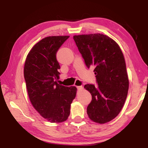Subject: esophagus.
I'll use <instances>...</instances> for the list:
<instances>
[{"label": "esophagus", "mask_w": 148, "mask_h": 148, "mask_svg": "<svg viewBox=\"0 0 148 148\" xmlns=\"http://www.w3.org/2000/svg\"><path fill=\"white\" fill-rule=\"evenodd\" d=\"M77 91H80V90H82V89H83V87H82V86H77Z\"/></svg>", "instance_id": "34e87169"}]
</instances>
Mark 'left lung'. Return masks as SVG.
<instances>
[{
	"instance_id": "1",
	"label": "left lung",
	"mask_w": 148,
	"mask_h": 148,
	"mask_svg": "<svg viewBox=\"0 0 148 148\" xmlns=\"http://www.w3.org/2000/svg\"><path fill=\"white\" fill-rule=\"evenodd\" d=\"M87 67H95L96 82L85 85L92 101L87 108L90 119L100 124L114 119L127 99L129 79L121 49L114 40L102 34L73 36Z\"/></svg>"
}]
</instances>
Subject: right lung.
<instances>
[{
	"mask_svg": "<svg viewBox=\"0 0 148 148\" xmlns=\"http://www.w3.org/2000/svg\"><path fill=\"white\" fill-rule=\"evenodd\" d=\"M69 36L44 38L32 47L27 55L24 77L31 104L38 113L51 123L68 119L71 104L76 97V87L57 83L60 65L56 54Z\"/></svg>",
	"mask_w": 148,
	"mask_h": 148,
	"instance_id": "right-lung-1",
	"label": "right lung"
}]
</instances>
